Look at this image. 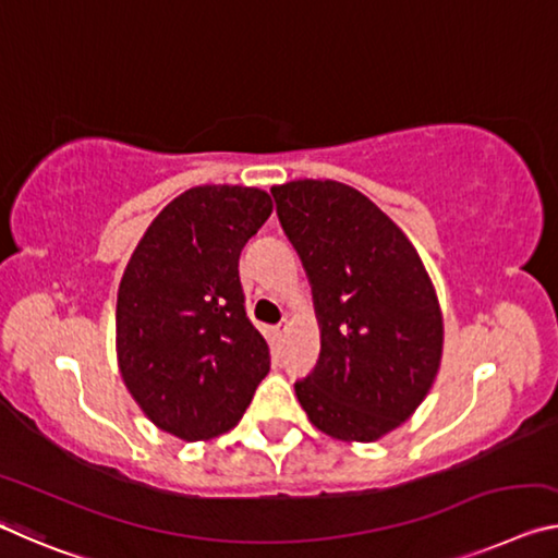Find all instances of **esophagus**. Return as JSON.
I'll return each mask as SVG.
<instances>
[{"label":"esophagus","mask_w":558,"mask_h":558,"mask_svg":"<svg viewBox=\"0 0 558 558\" xmlns=\"http://www.w3.org/2000/svg\"><path fill=\"white\" fill-rule=\"evenodd\" d=\"M286 330H288V327H286V323H282V325H278V327H276V335H278V338H282V335H286Z\"/></svg>","instance_id":"1"}]
</instances>
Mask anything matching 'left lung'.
Returning a JSON list of instances; mask_svg holds the SVG:
<instances>
[{"label":"left lung","instance_id":"left-lung-1","mask_svg":"<svg viewBox=\"0 0 558 558\" xmlns=\"http://www.w3.org/2000/svg\"><path fill=\"white\" fill-rule=\"evenodd\" d=\"M270 193L323 327L298 400L325 435L375 441L417 410L437 377L445 330L435 288L407 235L360 191L305 179Z\"/></svg>","mask_w":558,"mask_h":558}]
</instances>
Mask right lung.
<instances>
[{
	"instance_id": "1",
	"label": "right lung",
	"mask_w": 558,
	"mask_h": 558,
	"mask_svg": "<svg viewBox=\"0 0 558 558\" xmlns=\"http://www.w3.org/2000/svg\"><path fill=\"white\" fill-rule=\"evenodd\" d=\"M270 210L265 191L198 185L156 216L123 270L121 377L146 417L185 441L235 427L270 369L238 276Z\"/></svg>"
}]
</instances>
